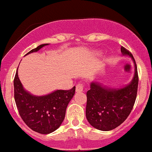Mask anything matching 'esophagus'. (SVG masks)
<instances>
[{
	"label": "esophagus",
	"mask_w": 152,
	"mask_h": 152,
	"mask_svg": "<svg viewBox=\"0 0 152 152\" xmlns=\"http://www.w3.org/2000/svg\"><path fill=\"white\" fill-rule=\"evenodd\" d=\"M83 90V84L82 83H78L76 86V92H81Z\"/></svg>",
	"instance_id": "34e87169"
}]
</instances>
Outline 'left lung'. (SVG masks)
Segmentation results:
<instances>
[{
  "label": "left lung",
  "instance_id": "left-lung-1",
  "mask_svg": "<svg viewBox=\"0 0 152 152\" xmlns=\"http://www.w3.org/2000/svg\"><path fill=\"white\" fill-rule=\"evenodd\" d=\"M123 55L130 56L135 65L134 77L129 85L121 89H110L91 83L87 93L86 117L93 127L109 131L121 124L131 112L137 96L139 76L133 55L126 48H121Z\"/></svg>",
  "mask_w": 152,
  "mask_h": 152
}]
</instances>
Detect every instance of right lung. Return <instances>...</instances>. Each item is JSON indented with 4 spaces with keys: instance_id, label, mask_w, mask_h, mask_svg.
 I'll return each instance as SVG.
<instances>
[{
    "instance_id": "add662e5",
    "label": "right lung",
    "mask_w": 152,
    "mask_h": 152,
    "mask_svg": "<svg viewBox=\"0 0 152 152\" xmlns=\"http://www.w3.org/2000/svg\"><path fill=\"white\" fill-rule=\"evenodd\" d=\"M47 44H41L27 54L37 52ZM13 83L16 107L26 124L41 134H48L58 129L65 118L68 104L75 95V87L69 90H56L48 95L36 96L22 87L17 71Z\"/></svg>"
}]
</instances>
